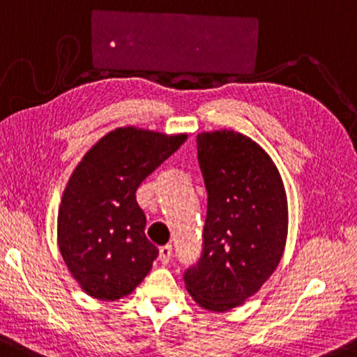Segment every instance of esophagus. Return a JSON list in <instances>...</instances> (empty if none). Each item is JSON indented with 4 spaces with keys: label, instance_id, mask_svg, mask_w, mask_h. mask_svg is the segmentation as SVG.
Instances as JSON below:
<instances>
[{
    "label": "esophagus",
    "instance_id": "34e87169",
    "mask_svg": "<svg viewBox=\"0 0 357 357\" xmlns=\"http://www.w3.org/2000/svg\"><path fill=\"white\" fill-rule=\"evenodd\" d=\"M171 253H173V248H171V245H165L160 248V261L161 264H168L169 259H171Z\"/></svg>",
    "mask_w": 357,
    "mask_h": 357
}]
</instances>
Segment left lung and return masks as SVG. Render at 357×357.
Masks as SVG:
<instances>
[{"mask_svg": "<svg viewBox=\"0 0 357 357\" xmlns=\"http://www.w3.org/2000/svg\"><path fill=\"white\" fill-rule=\"evenodd\" d=\"M207 189L202 255L184 282L212 312L238 307L259 291L282 258L287 199L279 171L261 146L240 132L197 135Z\"/></svg>", "mask_w": 357, "mask_h": 357, "instance_id": "left-lung-1", "label": "left lung"}]
</instances>
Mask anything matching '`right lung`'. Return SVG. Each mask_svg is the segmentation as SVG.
<instances>
[{
    "label": "right lung",
    "instance_id": "1",
    "mask_svg": "<svg viewBox=\"0 0 357 357\" xmlns=\"http://www.w3.org/2000/svg\"><path fill=\"white\" fill-rule=\"evenodd\" d=\"M186 137L121 127L75 168L60 204L59 248L88 296L117 301L149 274L158 248L145 236L135 192Z\"/></svg>",
    "mask_w": 357,
    "mask_h": 357
}]
</instances>
